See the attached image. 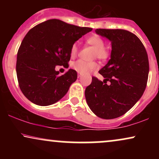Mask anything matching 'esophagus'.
Masks as SVG:
<instances>
[{"label": "esophagus", "mask_w": 159, "mask_h": 159, "mask_svg": "<svg viewBox=\"0 0 159 159\" xmlns=\"http://www.w3.org/2000/svg\"><path fill=\"white\" fill-rule=\"evenodd\" d=\"M81 75L80 74V73H78V78H81Z\"/></svg>", "instance_id": "34e87169"}]
</instances>
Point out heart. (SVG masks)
Returning a JSON list of instances; mask_svg holds the SVG:
<instances>
[{
    "instance_id": "obj_1",
    "label": "heart",
    "mask_w": 159,
    "mask_h": 159,
    "mask_svg": "<svg viewBox=\"0 0 159 159\" xmlns=\"http://www.w3.org/2000/svg\"><path fill=\"white\" fill-rule=\"evenodd\" d=\"M86 43L91 45L95 48L93 53V58H98V60L102 61H107L110 57V52L107 48L105 46V43L101 36L98 35H92L86 38ZM79 52V45L78 43L72 44L70 48L71 57H75ZM72 69L77 71L78 72L82 74H88L93 71L96 70L98 68L97 62H87L83 60H78L72 64Z\"/></svg>"
}]
</instances>
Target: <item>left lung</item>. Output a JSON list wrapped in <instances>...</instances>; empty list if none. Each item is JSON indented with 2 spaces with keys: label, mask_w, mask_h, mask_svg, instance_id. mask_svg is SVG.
Instances as JSON below:
<instances>
[{
  "label": "left lung",
  "mask_w": 159,
  "mask_h": 159,
  "mask_svg": "<svg viewBox=\"0 0 159 159\" xmlns=\"http://www.w3.org/2000/svg\"><path fill=\"white\" fill-rule=\"evenodd\" d=\"M96 32L110 40L112 50L108 63L98 72L105 80L92 77L85 90L86 101L98 117L114 119L130 110L143 95L149 75L148 55L139 38L128 30Z\"/></svg>",
  "instance_id": "obj_1"
}]
</instances>
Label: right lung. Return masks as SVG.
I'll return each instance as SVG.
<instances>
[{"instance_id":"add662e5","label":"right lung","mask_w":159,"mask_h":159,"mask_svg":"<svg viewBox=\"0 0 159 159\" xmlns=\"http://www.w3.org/2000/svg\"><path fill=\"white\" fill-rule=\"evenodd\" d=\"M92 30L59 19H49L27 32L18 51L16 61L18 82L27 99L37 105L47 106L66 94L77 79V72L70 69L60 75L55 67H69L71 46Z\"/></svg>"}]
</instances>
